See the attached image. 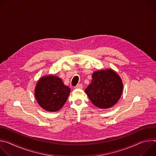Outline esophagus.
<instances>
[{
    "label": "esophagus",
    "mask_w": 156,
    "mask_h": 156,
    "mask_svg": "<svg viewBox=\"0 0 156 156\" xmlns=\"http://www.w3.org/2000/svg\"><path fill=\"white\" fill-rule=\"evenodd\" d=\"M75 87L77 88V89H82L83 88V84H78Z\"/></svg>",
    "instance_id": "obj_1"
}]
</instances>
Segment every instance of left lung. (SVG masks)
<instances>
[{"label": "left lung", "mask_w": 156, "mask_h": 156, "mask_svg": "<svg viewBox=\"0 0 156 156\" xmlns=\"http://www.w3.org/2000/svg\"><path fill=\"white\" fill-rule=\"evenodd\" d=\"M91 83L85 90L92 103L101 108H108L119 100L123 84L119 75L110 69L97 71L92 75Z\"/></svg>", "instance_id": "8db88e82"}]
</instances>
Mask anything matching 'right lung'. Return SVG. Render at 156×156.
<instances>
[{"label": "right lung", "instance_id": "obj_1", "mask_svg": "<svg viewBox=\"0 0 156 156\" xmlns=\"http://www.w3.org/2000/svg\"><path fill=\"white\" fill-rule=\"evenodd\" d=\"M35 96L39 105L48 111L55 112L65 103L70 93L69 87L54 75L41 78L35 88Z\"/></svg>", "mask_w": 156, "mask_h": 156}]
</instances>
